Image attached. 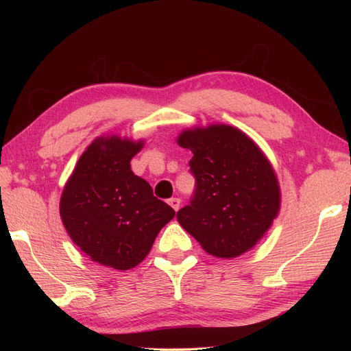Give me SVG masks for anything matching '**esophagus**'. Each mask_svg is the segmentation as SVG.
Listing matches in <instances>:
<instances>
[{"label": "esophagus", "mask_w": 351, "mask_h": 351, "mask_svg": "<svg viewBox=\"0 0 351 351\" xmlns=\"http://www.w3.org/2000/svg\"><path fill=\"white\" fill-rule=\"evenodd\" d=\"M169 205L173 208L175 211H178L180 210V206H181V199H178V197H171V199H169Z\"/></svg>", "instance_id": "obj_1"}]
</instances>
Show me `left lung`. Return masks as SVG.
<instances>
[{"label": "left lung", "mask_w": 351, "mask_h": 351, "mask_svg": "<svg viewBox=\"0 0 351 351\" xmlns=\"http://www.w3.org/2000/svg\"><path fill=\"white\" fill-rule=\"evenodd\" d=\"M178 145L193 152L189 164L196 180L190 204L176 214L180 225L213 256L237 258L250 250L280 208L270 161L229 125L185 130Z\"/></svg>", "instance_id": "8db88e82"}]
</instances>
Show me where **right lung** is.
Instances as JSON below:
<instances>
[{
    "instance_id": "obj_1",
    "label": "right lung",
    "mask_w": 351,
    "mask_h": 351,
    "mask_svg": "<svg viewBox=\"0 0 351 351\" xmlns=\"http://www.w3.org/2000/svg\"><path fill=\"white\" fill-rule=\"evenodd\" d=\"M143 141L99 137L80 156L60 199L62 221L92 261L116 270L134 268L175 217L130 161Z\"/></svg>"
}]
</instances>
